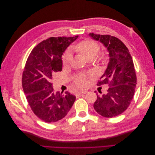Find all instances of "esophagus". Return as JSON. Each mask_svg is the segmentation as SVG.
<instances>
[{"mask_svg": "<svg viewBox=\"0 0 155 155\" xmlns=\"http://www.w3.org/2000/svg\"><path fill=\"white\" fill-rule=\"evenodd\" d=\"M87 93V91H79L77 93V95L78 96H81V95H83V94H85Z\"/></svg>", "mask_w": 155, "mask_h": 155, "instance_id": "1", "label": "esophagus"}]
</instances>
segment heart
Wrapping results in <instances>:
<instances>
[{
	"instance_id": "1",
	"label": "heart",
	"mask_w": 155,
	"mask_h": 155,
	"mask_svg": "<svg viewBox=\"0 0 155 155\" xmlns=\"http://www.w3.org/2000/svg\"><path fill=\"white\" fill-rule=\"evenodd\" d=\"M72 50L76 52L81 55L85 59H93L94 58L96 54L99 51V46L92 41L85 40L81 41L76 45L74 46ZM71 59V55L68 51H66L62 58V62L63 64H67L70 61ZM74 81L76 85L80 87H84L87 85L88 80L85 76H78L76 78H74Z\"/></svg>"
}]
</instances>
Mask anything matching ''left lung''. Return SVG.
I'll use <instances>...</instances> for the list:
<instances>
[{"mask_svg":"<svg viewBox=\"0 0 155 155\" xmlns=\"http://www.w3.org/2000/svg\"><path fill=\"white\" fill-rule=\"evenodd\" d=\"M100 41L109 52V62L97 85L107 84L106 94L97 96L94 108L105 118H112L124 112L132 100L137 76L132 57L128 48L119 39L109 35H88Z\"/></svg>","mask_w":155,"mask_h":155,"instance_id":"left-lung-1","label":"left lung"}]
</instances>
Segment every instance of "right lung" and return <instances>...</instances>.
<instances>
[{"label": "right lung", "mask_w": 155, "mask_h": 155, "mask_svg": "<svg viewBox=\"0 0 155 155\" xmlns=\"http://www.w3.org/2000/svg\"><path fill=\"white\" fill-rule=\"evenodd\" d=\"M76 37H50L32 50L22 74V88L34 114L47 123L63 119L71 109L76 96L68 92H54L51 79L61 71L62 55Z\"/></svg>", "instance_id": "add662e5"}]
</instances>
